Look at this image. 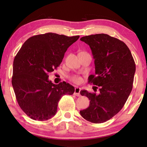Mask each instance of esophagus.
<instances>
[{
    "mask_svg": "<svg viewBox=\"0 0 147 147\" xmlns=\"http://www.w3.org/2000/svg\"><path fill=\"white\" fill-rule=\"evenodd\" d=\"M80 88H79V87H76V88H75V90H74V94L76 96H80L81 95H80Z\"/></svg>",
    "mask_w": 147,
    "mask_h": 147,
    "instance_id": "obj_1",
    "label": "esophagus"
}]
</instances>
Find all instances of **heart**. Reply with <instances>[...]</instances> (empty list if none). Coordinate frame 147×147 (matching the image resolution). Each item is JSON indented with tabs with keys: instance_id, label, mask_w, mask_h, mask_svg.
<instances>
[{
	"instance_id": "heart-1",
	"label": "heart",
	"mask_w": 147,
	"mask_h": 147,
	"mask_svg": "<svg viewBox=\"0 0 147 147\" xmlns=\"http://www.w3.org/2000/svg\"><path fill=\"white\" fill-rule=\"evenodd\" d=\"M70 80L72 82H73L74 83H76V84H80L82 82V77L78 75H74L73 76H71Z\"/></svg>"
}]
</instances>
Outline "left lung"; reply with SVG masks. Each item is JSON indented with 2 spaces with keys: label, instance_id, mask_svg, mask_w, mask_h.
Returning <instances> with one entry per match:
<instances>
[{
  "label": "left lung",
  "instance_id": "1",
  "mask_svg": "<svg viewBox=\"0 0 147 147\" xmlns=\"http://www.w3.org/2000/svg\"><path fill=\"white\" fill-rule=\"evenodd\" d=\"M88 44L95 59V74L88 83L96 85L98 94L82 90L80 94L90 100L88 108L80 111L82 116L93 123L110 119L125 104L133 88L135 62L129 48L123 41L107 34H96L80 39Z\"/></svg>",
  "mask_w": 147,
  "mask_h": 147
}]
</instances>
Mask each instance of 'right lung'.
<instances>
[{
    "instance_id": "1",
    "label": "right lung",
    "mask_w": 147,
    "mask_h": 147,
    "mask_svg": "<svg viewBox=\"0 0 147 147\" xmlns=\"http://www.w3.org/2000/svg\"><path fill=\"white\" fill-rule=\"evenodd\" d=\"M80 36L47 33L30 37L23 43L13 62L12 85L21 109L36 121H45L56 114L64 95H73L74 86L49 80V73L60 65L65 52Z\"/></svg>"
}]
</instances>
